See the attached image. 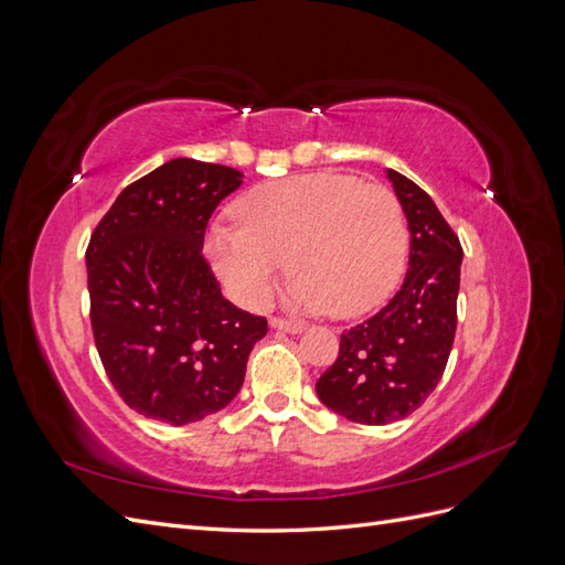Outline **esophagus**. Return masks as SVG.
I'll list each match as a JSON object with an SVG mask.
<instances>
[{
    "label": "esophagus",
    "instance_id": "obj_1",
    "mask_svg": "<svg viewBox=\"0 0 565 565\" xmlns=\"http://www.w3.org/2000/svg\"><path fill=\"white\" fill-rule=\"evenodd\" d=\"M270 328L282 330V332H292V334H299V332L303 330V322H299V320H292V318H282V316H273V318H270Z\"/></svg>",
    "mask_w": 565,
    "mask_h": 565
}]
</instances>
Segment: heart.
Segmentation results:
<instances>
[{
	"mask_svg": "<svg viewBox=\"0 0 565 565\" xmlns=\"http://www.w3.org/2000/svg\"><path fill=\"white\" fill-rule=\"evenodd\" d=\"M214 224L207 259L231 292L264 303L289 259L292 299L309 311L353 318L377 309L398 287L409 231L396 193L355 177L316 172L252 188Z\"/></svg>",
	"mask_w": 565,
	"mask_h": 565,
	"instance_id": "heart-1",
	"label": "heart"
}]
</instances>
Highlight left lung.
I'll use <instances>...</instances> for the list:
<instances>
[{
    "mask_svg": "<svg viewBox=\"0 0 565 565\" xmlns=\"http://www.w3.org/2000/svg\"><path fill=\"white\" fill-rule=\"evenodd\" d=\"M409 233L403 287L380 313L341 332L339 355L316 382L318 398L361 424L413 415L446 372L457 330L461 245L429 193L388 169Z\"/></svg>",
    "mask_w": 565,
    "mask_h": 565,
    "instance_id": "obj_1",
    "label": "left lung"
}]
</instances>
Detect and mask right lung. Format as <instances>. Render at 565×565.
I'll list each match as a JSON object with an SVG mask.
<instances>
[{"mask_svg": "<svg viewBox=\"0 0 565 565\" xmlns=\"http://www.w3.org/2000/svg\"><path fill=\"white\" fill-rule=\"evenodd\" d=\"M241 183L233 167L169 160L129 183L92 233L96 349L119 398L148 419L183 426L226 407L268 332L224 299L202 254L216 204Z\"/></svg>", "mask_w": 565, "mask_h": 565, "instance_id": "right-lung-1", "label": "right lung"}]
</instances>
